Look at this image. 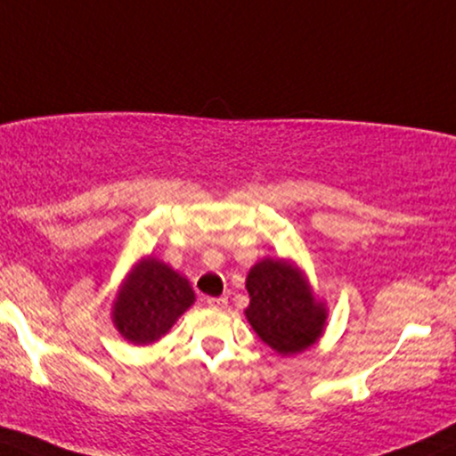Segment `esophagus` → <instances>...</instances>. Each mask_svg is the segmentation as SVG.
<instances>
[{
  "mask_svg": "<svg viewBox=\"0 0 456 456\" xmlns=\"http://www.w3.org/2000/svg\"><path fill=\"white\" fill-rule=\"evenodd\" d=\"M207 305H209L211 308H217V311H222V308L228 306V300L226 297H209V300H207Z\"/></svg>",
  "mask_w": 456,
  "mask_h": 456,
  "instance_id": "esophagus-1",
  "label": "esophagus"
}]
</instances>
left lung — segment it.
I'll list each match as a JSON object with an SVG mask.
<instances>
[{
    "label": "left lung",
    "mask_w": 456,
    "mask_h": 456,
    "mask_svg": "<svg viewBox=\"0 0 456 456\" xmlns=\"http://www.w3.org/2000/svg\"><path fill=\"white\" fill-rule=\"evenodd\" d=\"M245 317L264 345L281 357L297 355L323 336L328 306L314 296L306 273L289 257H262L249 268Z\"/></svg>",
    "instance_id": "8db88e82"
}]
</instances>
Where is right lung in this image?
Returning a JSON list of instances; mask_svg holds the SVG:
<instances>
[{"mask_svg": "<svg viewBox=\"0 0 456 456\" xmlns=\"http://www.w3.org/2000/svg\"><path fill=\"white\" fill-rule=\"evenodd\" d=\"M190 281L154 256H143L122 279L111 302V323L134 346L159 342L194 305Z\"/></svg>", "mask_w": 456, "mask_h": 456, "instance_id": "right-lung-1", "label": "right lung"}]
</instances>
